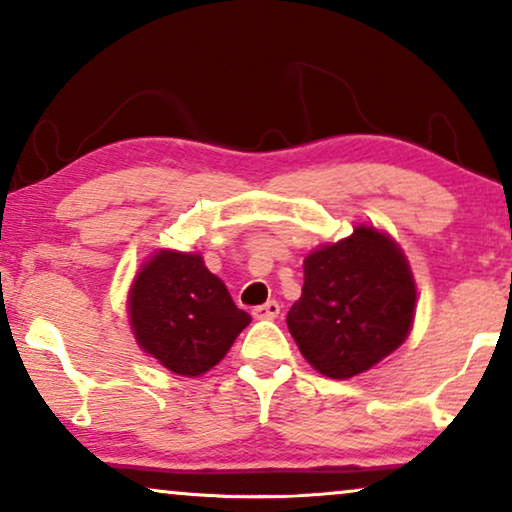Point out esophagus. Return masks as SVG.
<instances>
[{
  "instance_id": "esophagus-1",
  "label": "esophagus",
  "mask_w": 512,
  "mask_h": 512,
  "mask_svg": "<svg viewBox=\"0 0 512 512\" xmlns=\"http://www.w3.org/2000/svg\"><path fill=\"white\" fill-rule=\"evenodd\" d=\"M251 314H254V319H258V321H261V319H275L279 314V303H275V300H268L265 305H258Z\"/></svg>"
}]
</instances>
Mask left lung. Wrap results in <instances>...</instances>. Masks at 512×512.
<instances>
[{
  "label": "left lung",
  "mask_w": 512,
  "mask_h": 512,
  "mask_svg": "<svg viewBox=\"0 0 512 512\" xmlns=\"http://www.w3.org/2000/svg\"><path fill=\"white\" fill-rule=\"evenodd\" d=\"M303 270V293L286 324L321 375L349 380L366 373L410 335L417 284L389 233L356 223L349 237L312 249Z\"/></svg>",
  "instance_id": "obj_1"
}]
</instances>
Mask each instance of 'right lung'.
<instances>
[{
  "instance_id": "obj_1",
  "label": "right lung",
  "mask_w": 512,
  "mask_h": 512,
  "mask_svg": "<svg viewBox=\"0 0 512 512\" xmlns=\"http://www.w3.org/2000/svg\"><path fill=\"white\" fill-rule=\"evenodd\" d=\"M128 321L144 354L174 375L200 377L228 354L251 317L198 251L158 249L132 279Z\"/></svg>"
}]
</instances>
